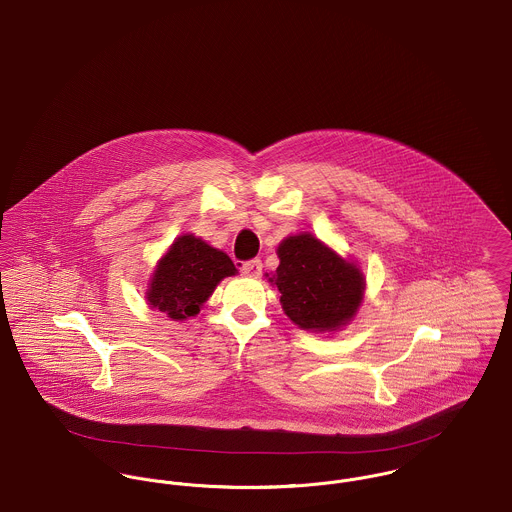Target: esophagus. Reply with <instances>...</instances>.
Here are the masks:
<instances>
[{
    "label": "esophagus",
    "mask_w": 512,
    "mask_h": 512,
    "mask_svg": "<svg viewBox=\"0 0 512 512\" xmlns=\"http://www.w3.org/2000/svg\"><path fill=\"white\" fill-rule=\"evenodd\" d=\"M261 271H263V263H261V259H251V261L241 263V273L245 276H253V278H257V276L261 275Z\"/></svg>",
    "instance_id": "1"
}]
</instances>
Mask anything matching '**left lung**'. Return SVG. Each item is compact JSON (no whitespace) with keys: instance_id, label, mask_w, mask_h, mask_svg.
Masks as SVG:
<instances>
[{"instance_id":"left-lung-1","label":"left lung","mask_w":512,"mask_h":512,"mask_svg":"<svg viewBox=\"0 0 512 512\" xmlns=\"http://www.w3.org/2000/svg\"><path fill=\"white\" fill-rule=\"evenodd\" d=\"M275 282L284 314L304 329H337L353 317L364 276L312 234L286 237L278 247Z\"/></svg>"}]
</instances>
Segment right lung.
Masks as SVG:
<instances>
[{
    "mask_svg": "<svg viewBox=\"0 0 512 512\" xmlns=\"http://www.w3.org/2000/svg\"><path fill=\"white\" fill-rule=\"evenodd\" d=\"M236 275L232 259L195 236L173 241L152 278L148 302L171 319H185L200 306L226 276Z\"/></svg>",
    "mask_w": 512,
    "mask_h": 512,
    "instance_id": "right-lung-1",
    "label": "right lung"
}]
</instances>
